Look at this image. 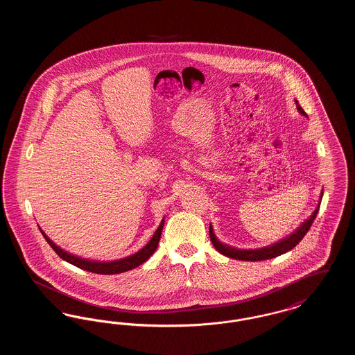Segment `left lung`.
<instances>
[{
	"instance_id": "1",
	"label": "left lung",
	"mask_w": 355,
	"mask_h": 355,
	"mask_svg": "<svg viewBox=\"0 0 355 355\" xmlns=\"http://www.w3.org/2000/svg\"><path fill=\"white\" fill-rule=\"evenodd\" d=\"M297 105V109L301 114H304V109L298 105V101H295ZM307 117V116H306ZM322 196L323 193L321 191V196H320V202L318 206L315 207V210L313 211V214L301 223V226H298L290 236L282 238L281 241L269 245V246H265V248H259V249H236L233 246H229L226 243H222L220 239L217 238V236L214 234V230H213V226L210 223L209 226V233H210V239L214 245V248L217 249L218 253L225 255V257H229V258H234V259H239V261H265V259H271V258H275L278 255H282V254L290 252L291 249H294L301 241L302 238L306 236V233L309 232L311 223L315 220L317 214H318V210H320V205H321Z\"/></svg>"
}]
</instances>
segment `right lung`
Masks as SVG:
<instances>
[{
    "instance_id": "right-lung-1",
    "label": "right lung",
    "mask_w": 355,
    "mask_h": 355,
    "mask_svg": "<svg viewBox=\"0 0 355 355\" xmlns=\"http://www.w3.org/2000/svg\"><path fill=\"white\" fill-rule=\"evenodd\" d=\"M164 223H165V218H162L158 229L155 230V233L153 234L150 241L142 248L139 249L137 253L128 255L125 258L121 259H116V261H92V259H86V258H81L77 257L74 254L65 252L64 249H61L60 246H57L49 236L44 233V230L40 227V232L42 233L44 238L46 239V242L51 246V249L55 253L60 255V258H62L64 261H67L69 263L83 269V270L90 271V272H96V274H105V275H110V274H119V272H125V271L132 270L138 268L139 265H142L144 262H146L150 257H152L154 252L157 250L158 242L161 239V234H162V229H164Z\"/></svg>"
}]
</instances>
